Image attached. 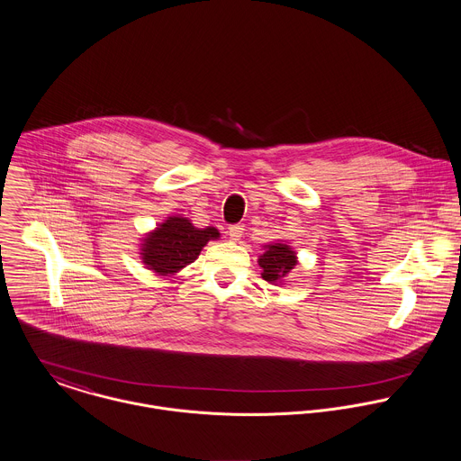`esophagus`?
Wrapping results in <instances>:
<instances>
[{
	"mask_svg": "<svg viewBox=\"0 0 461 461\" xmlns=\"http://www.w3.org/2000/svg\"><path fill=\"white\" fill-rule=\"evenodd\" d=\"M228 235H230L231 242H239L242 239V235H244V228L242 226H231Z\"/></svg>",
	"mask_w": 461,
	"mask_h": 461,
	"instance_id": "esophagus-1",
	"label": "esophagus"
}]
</instances>
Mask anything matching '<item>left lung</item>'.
Returning a JSON list of instances; mask_svg holds the SVG:
<instances>
[{
  "label": "left lung",
  "instance_id": "left-lung-1",
  "mask_svg": "<svg viewBox=\"0 0 461 461\" xmlns=\"http://www.w3.org/2000/svg\"><path fill=\"white\" fill-rule=\"evenodd\" d=\"M296 250L285 242H274L263 246V254L258 258L261 277L270 284L287 283V276L296 267Z\"/></svg>",
  "mask_w": 461,
  "mask_h": 461
}]
</instances>
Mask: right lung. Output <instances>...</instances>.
I'll use <instances>...</instances> for the list:
<instances>
[{
    "label": "right lung",
    "instance_id": "add662e5",
    "mask_svg": "<svg viewBox=\"0 0 461 461\" xmlns=\"http://www.w3.org/2000/svg\"><path fill=\"white\" fill-rule=\"evenodd\" d=\"M221 237L213 226L196 228L184 215H170L152 231L145 233L140 259L147 270L161 277H172L191 265L211 240Z\"/></svg>",
    "mask_w": 461,
    "mask_h": 461
}]
</instances>
